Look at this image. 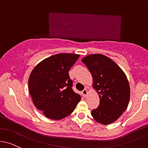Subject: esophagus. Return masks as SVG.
<instances>
[{
    "mask_svg": "<svg viewBox=\"0 0 148 148\" xmlns=\"http://www.w3.org/2000/svg\"><path fill=\"white\" fill-rule=\"evenodd\" d=\"M82 95L84 96V97H86V95L88 94V91H87V90L86 89V88H85V89H84L83 91H82Z\"/></svg>",
    "mask_w": 148,
    "mask_h": 148,
    "instance_id": "34e87169",
    "label": "esophagus"
}]
</instances>
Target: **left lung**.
<instances>
[{"label": "left lung", "mask_w": 148, "mask_h": 148, "mask_svg": "<svg viewBox=\"0 0 148 148\" xmlns=\"http://www.w3.org/2000/svg\"><path fill=\"white\" fill-rule=\"evenodd\" d=\"M93 77V86L100 98L99 106L91 111L98 123L108 125L126 110L130 86L125 73L113 60L101 54H90L82 60Z\"/></svg>", "instance_id": "8db88e82"}]
</instances>
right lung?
<instances>
[{
  "instance_id": "obj_1",
  "label": "right lung",
  "mask_w": 148,
  "mask_h": 148,
  "mask_svg": "<svg viewBox=\"0 0 148 148\" xmlns=\"http://www.w3.org/2000/svg\"><path fill=\"white\" fill-rule=\"evenodd\" d=\"M79 54L60 53L38 64L28 80L29 92L36 108L47 118L60 120L71 114L81 96L72 89L69 71Z\"/></svg>"
}]
</instances>
